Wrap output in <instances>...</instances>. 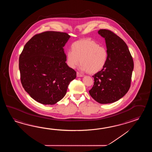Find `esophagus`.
Masks as SVG:
<instances>
[{"mask_svg": "<svg viewBox=\"0 0 152 152\" xmlns=\"http://www.w3.org/2000/svg\"><path fill=\"white\" fill-rule=\"evenodd\" d=\"M77 77H82L83 75H81L80 73H79V72L77 73Z\"/></svg>", "mask_w": 152, "mask_h": 152, "instance_id": "esophagus-1", "label": "esophagus"}]
</instances>
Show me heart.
<instances>
[{"label":"heart","instance_id":"b5f03b06","mask_svg":"<svg viewBox=\"0 0 152 152\" xmlns=\"http://www.w3.org/2000/svg\"><path fill=\"white\" fill-rule=\"evenodd\" d=\"M71 50L66 53V64L69 68L75 69L81 64V71L95 74L101 71L108 59L107 49L90 39H81L73 42Z\"/></svg>","mask_w":152,"mask_h":152}]
</instances>
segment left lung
Instances as JSON below:
<instances>
[{"label": "left lung", "mask_w": 152, "mask_h": 152, "mask_svg": "<svg viewBox=\"0 0 152 152\" xmlns=\"http://www.w3.org/2000/svg\"><path fill=\"white\" fill-rule=\"evenodd\" d=\"M98 32L105 40L108 59L105 67L93 75L94 82L89 94L99 103H112L129 90L134 61L126 43L119 36L107 29Z\"/></svg>", "instance_id": "8db88e82"}]
</instances>
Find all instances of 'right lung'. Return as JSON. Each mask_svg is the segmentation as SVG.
<instances>
[{
  "label": "right lung",
  "instance_id": "1",
  "mask_svg": "<svg viewBox=\"0 0 152 152\" xmlns=\"http://www.w3.org/2000/svg\"><path fill=\"white\" fill-rule=\"evenodd\" d=\"M70 38L66 32L48 31L34 36L19 58L20 81L30 97L45 105L64 97L77 73L69 68L63 47Z\"/></svg>",
  "mask_w": 152,
  "mask_h": 152
}]
</instances>
